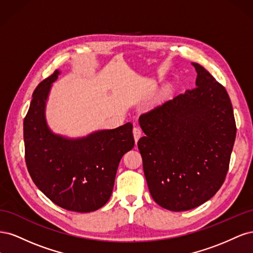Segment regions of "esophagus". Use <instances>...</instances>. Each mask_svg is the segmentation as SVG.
Returning a JSON list of instances; mask_svg holds the SVG:
<instances>
[{
    "instance_id": "1",
    "label": "esophagus",
    "mask_w": 253,
    "mask_h": 253,
    "mask_svg": "<svg viewBox=\"0 0 253 253\" xmlns=\"http://www.w3.org/2000/svg\"><path fill=\"white\" fill-rule=\"evenodd\" d=\"M141 128L138 127V126H135L133 128V135H134V139H135V142H137L139 140V138L141 137Z\"/></svg>"
}]
</instances>
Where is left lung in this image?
Segmentation results:
<instances>
[{"mask_svg":"<svg viewBox=\"0 0 253 253\" xmlns=\"http://www.w3.org/2000/svg\"><path fill=\"white\" fill-rule=\"evenodd\" d=\"M195 88L142 114L138 140L150 193L170 211L209 201L223 185L236 135L225 87L197 64Z\"/></svg>","mask_w":253,"mask_h":253,"instance_id":"left-lung-1","label":"left lung"}]
</instances>
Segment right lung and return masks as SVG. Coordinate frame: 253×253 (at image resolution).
Instances as JSON below:
<instances>
[{
	"instance_id": "add662e5",
	"label": "right lung",
	"mask_w": 253,
	"mask_h": 253,
	"mask_svg": "<svg viewBox=\"0 0 253 253\" xmlns=\"http://www.w3.org/2000/svg\"><path fill=\"white\" fill-rule=\"evenodd\" d=\"M60 74L57 70L33 94L24 119L26 166L36 186L52 203L75 212L96 211L110 200L120 159L134 147L133 126L127 122L82 137L52 132L46 104Z\"/></svg>"
}]
</instances>
